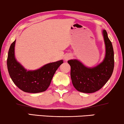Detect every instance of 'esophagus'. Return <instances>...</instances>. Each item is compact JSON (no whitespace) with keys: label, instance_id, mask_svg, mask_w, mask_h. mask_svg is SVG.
<instances>
[{"label":"esophagus","instance_id":"34e87169","mask_svg":"<svg viewBox=\"0 0 124 124\" xmlns=\"http://www.w3.org/2000/svg\"><path fill=\"white\" fill-rule=\"evenodd\" d=\"M68 59H69V56H65V60H67Z\"/></svg>","mask_w":124,"mask_h":124}]
</instances>
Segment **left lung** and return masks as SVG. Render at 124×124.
Instances as JSON below:
<instances>
[{
  "mask_svg": "<svg viewBox=\"0 0 124 124\" xmlns=\"http://www.w3.org/2000/svg\"><path fill=\"white\" fill-rule=\"evenodd\" d=\"M105 45V55L103 61L96 66H86L76 59L67 61L71 67L70 76L76 90L92 93L101 89L112 76L114 69V51L112 42L105 30L102 31Z\"/></svg>",
  "mask_w": 124,
  "mask_h": 124,
  "instance_id": "1",
  "label": "left lung"
}]
</instances>
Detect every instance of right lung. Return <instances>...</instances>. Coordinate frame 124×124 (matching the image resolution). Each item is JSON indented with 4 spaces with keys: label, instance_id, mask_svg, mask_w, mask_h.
<instances>
[{
    "label": "right lung",
    "instance_id": "obj_1",
    "mask_svg": "<svg viewBox=\"0 0 124 124\" xmlns=\"http://www.w3.org/2000/svg\"><path fill=\"white\" fill-rule=\"evenodd\" d=\"M15 42L16 40L11 45L7 61L8 71L13 82L20 90L27 93H37L46 91L56 70L63 61L46 64L37 70H28L15 58Z\"/></svg>",
    "mask_w": 124,
    "mask_h": 124
}]
</instances>
